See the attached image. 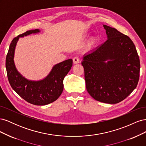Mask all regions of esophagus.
<instances>
[{"label":"esophagus","mask_w":146,"mask_h":146,"mask_svg":"<svg viewBox=\"0 0 146 146\" xmlns=\"http://www.w3.org/2000/svg\"><path fill=\"white\" fill-rule=\"evenodd\" d=\"M73 63L74 64H78L80 63V59H79L78 57L77 56H75L73 58Z\"/></svg>","instance_id":"34e87169"}]
</instances>
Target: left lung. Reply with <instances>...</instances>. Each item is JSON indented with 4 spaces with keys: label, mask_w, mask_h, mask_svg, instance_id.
I'll list each match as a JSON object with an SVG mask.
<instances>
[{
    "label": "left lung",
    "mask_w": 146,
    "mask_h": 146,
    "mask_svg": "<svg viewBox=\"0 0 146 146\" xmlns=\"http://www.w3.org/2000/svg\"><path fill=\"white\" fill-rule=\"evenodd\" d=\"M107 40L83 56L86 87L95 100L115 104L124 100L138 85L140 61L131 39L103 25Z\"/></svg>",
    "instance_id": "left-lung-1"
}]
</instances>
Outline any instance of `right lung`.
I'll return each mask as SVG.
<instances>
[{
    "label": "right lung",
    "instance_id": "obj_1",
    "mask_svg": "<svg viewBox=\"0 0 146 146\" xmlns=\"http://www.w3.org/2000/svg\"><path fill=\"white\" fill-rule=\"evenodd\" d=\"M40 32L39 29L29 30L13 39L6 57V69L8 81L16 93L29 103L46 105L55 101L63 90V80L72 66V60L68 59L53 66L47 76L40 80H28L17 70L14 61L15 50L19 38Z\"/></svg>",
    "mask_w": 146,
    "mask_h": 146
}]
</instances>
